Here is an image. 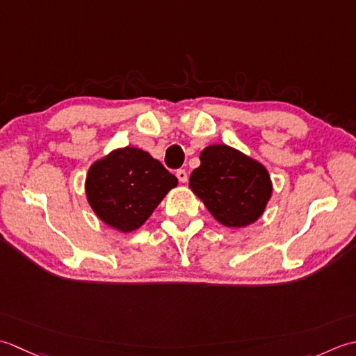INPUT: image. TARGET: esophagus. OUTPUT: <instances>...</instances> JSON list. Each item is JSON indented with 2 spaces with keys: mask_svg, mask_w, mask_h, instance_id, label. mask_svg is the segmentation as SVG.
Instances as JSON below:
<instances>
[{
  "mask_svg": "<svg viewBox=\"0 0 356 356\" xmlns=\"http://www.w3.org/2000/svg\"><path fill=\"white\" fill-rule=\"evenodd\" d=\"M177 178H178L179 183H186V181H187V172L184 169L177 170Z\"/></svg>",
  "mask_w": 356,
  "mask_h": 356,
  "instance_id": "34e87169",
  "label": "esophagus"
}]
</instances>
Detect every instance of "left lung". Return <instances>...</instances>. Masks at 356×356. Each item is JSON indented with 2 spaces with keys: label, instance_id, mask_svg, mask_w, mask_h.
Instances as JSON below:
<instances>
[{
  "label": "left lung",
  "instance_id": "8db88e82",
  "mask_svg": "<svg viewBox=\"0 0 356 356\" xmlns=\"http://www.w3.org/2000/svg\"><path fill=\"white\" fill-rule=\"evenodd\" d=\"M200 159L188 187L213 218L226 227L255 222L272 197V181L264 165L226 144L207 146Z\"/></svg>",
  "mask_w": 356,
  "mask_h": 356
}]
</instances>
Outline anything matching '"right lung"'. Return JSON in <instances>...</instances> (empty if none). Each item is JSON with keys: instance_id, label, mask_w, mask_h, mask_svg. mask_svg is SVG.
I'll return each instance as SVG.
<instances>
[{"instance_id": "right-lung-1", "label": "right lung", "mask_w": 356, "mask_h": 356, "mask_svg": "<svg viewBox=\"0 0 356 356\" xmlns=\"http://www.w3.org/2000/svg\"><path fill=\"white\" fill-rule=\"evenodd\" d=\"M177 184V177L147 152L122 147L90 165L86 193L101 221L127 234L141 227Z\"/></svg>"}]
</instances>
